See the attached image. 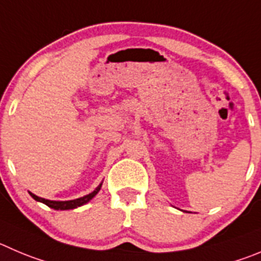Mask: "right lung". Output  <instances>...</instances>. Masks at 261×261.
Masks as SVG:
<instances>
[{"label":"right lung","instance_id":"1","mask_svg":"<svg viewBox=\"0 0 261 261\" xmlns=\"http://www.w3.org/2000/svg\"><path fill=\"white\" fill-rule=\"evenodd\" d=\"M101 186H102V182H101L100 185H98L97 187L95 188V190L92 191L91 193H88V195L83 196V197L75 198V200H69V201L47 200V198L38 197V196H36V195H34V193H32V192H29V195H31L32 197H33L36 201L44 203V205H47V206L51 207V209H55V210H70V209H76V207H79V206H83L84 203L89 202V201H91L92 198H93L96 195H97L98 191L101 190Z\"/></svg>","mask_w":261,"mask_h":261}]
</instances>
